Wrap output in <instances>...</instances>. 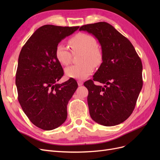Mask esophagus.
I'll return each instance as SVG.
<instances>
[{"label":"esophagus","mask_w":160,"mask_h":160,"mask_svg":"<svg viewBox=\"0 0 160 160\" xmlns=\"http://www.w3.org/2000/svg\"><path fill=\"white\" fill-rule=\"evenodd\" d=\"M77 83H78L79 86H81L83 84V82L81 81H77Z\"/></svg>","instance_id":"esophagus-1"}]
</instances>
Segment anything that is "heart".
I'll return each instance as SVG.
<instances>
[{
    "label": "heart",
    "instance_id": "obj_1",
    "mask_svg": "<svg viewBox=\"0 0 160 160\" xmlns=\"http://www.w3.org/2000/svg\"><path fill=\"white\" fill-rule=\"evenodd\" d=\"M73 54L81 53L79 65L67 67L65 72L69 78L83 80L89 77L93 71V66L98 67L103 62V53L97 47L98 42L91 35L85 33L77 34L69 41ZM55 57L57 61L63 65H69L72 54L65 44L60 42L56 47Z\"/></svg>",
    "mask_w": 160,
    "mask_h": 160
}]
</instances>
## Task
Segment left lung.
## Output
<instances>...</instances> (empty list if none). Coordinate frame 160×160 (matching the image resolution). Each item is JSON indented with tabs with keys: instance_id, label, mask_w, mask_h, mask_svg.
I'll return each mask as SVG.
<instances>
[{
	"instance_id": "8db88e82",
	"label": "left lung",
	"mask_w": 160,
	"mask_h": 160,
	"mask_svg": "<svg viewBox=\"0 0 160 160\" xmlns=\"http://www.w3.org/2000/svg\"><path fill=\"white\" fill-rule=\"evenodd\" d=\"M79 31L98 40L103 56L93 80L84 83L91 118L105 126L119 125L132 113L142 90V61L132 42L108 22L85 25ZM93 80L105 85L95 86Z\"/></svg>"
}]
</instances>
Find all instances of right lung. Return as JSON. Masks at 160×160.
<instances>
[{"label":"right lung","mask_w":160,"mask_h":160,"mask_svg":"<svg viewBox=\"0 0 160 160\" xmlns=\"http://www.w3.org/2000/svg\"><path fill=\"white\" fill-rule=\"evenodd\" d=\"M79 28L42 26L19 55L15 80L19 103L31 122L43 130L54 129L65 122L67 105L78 88L74 79L57 83L64 72L55 49Z\"/></svg>","instance_id":"right-lung-1"}]
</instances>
